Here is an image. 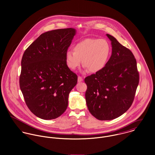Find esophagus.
<instances>
[{"mask_svg": "<svg viewBox=\"0 0 155 155\" xmlns=\"http://www.w3.org/2000/svg\"><path fill=\"white\" fill-rule=\"evenodd\" d=\"M83 81V78L81 77V76H78V82H81Z\"/></svg>", "mask_w": 155, "mask_h": 155, "instance_id": "1", "label": "esophagus"}]
</instances>
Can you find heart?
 Masks as SVG:
<instances>
[{
  "mask_svg": "<svg viewBox=\"0 0 155 155\" xmlns=\"http://www.w3.org/2000/svg\"><path fill=\"white\" fill-rule=\"evenodd\" d=\"M73 51L68 50L65 54L67 66L75 70L81 63L84 69L91 73H97L106 66L111 53V47L105 39L86 38L76 44Z\"/></svg>",
  "mask_w": 155,
  "mask_h": 155,
  "instance_id": "obj_1",
  "label": "heart"
}]
</instances>
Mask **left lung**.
Wrapping results in <instances>:
<instances>
[{
  "mask_svg": "<svg viewBox=\"0 0 155 155\" xmlns=\"http://www.w3.org/2000/svg\"><path fill=\"white\" fill-rule=\"evenodd\" d=\"M112 54L105 68L87 76L85 98L91 114L99 120H111L131 107L139 82L137 62L132 52L107 34Z\"/></svg>",
  "mask_w": 155,
  "mask_h": 155,
  "instance_id": "left-lung-1",
  "label": "left lung"
}]
</instances>
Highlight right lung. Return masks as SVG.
Here are the masks:
<instances>
[{"label": "right lung", "mask_w": 155, "mask_h": 155, "mask_svg": "<svg viewBox=\"0 0 155 155\" xmlns=\"http://www.w3.org/2000/svg\"><path fill=\"white\" fill-rule=\"evenodd\" d=\"M74 28L40 35L25 51L19 86L29 110L43 120L55 119L66 110L78 76L67 66L65 54L76 35Z\"/></svg>", "instance_id": "add662e5"}]
</instances>
